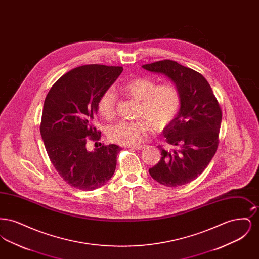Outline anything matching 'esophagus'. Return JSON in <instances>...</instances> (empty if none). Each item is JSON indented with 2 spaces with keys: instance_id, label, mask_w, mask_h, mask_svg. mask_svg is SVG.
<instances>
[{
  "instance_id": "1",
  "label": "esophagus",
  "mask_w": 259,
  "mask_h": 259,
  "mask_svg": "<svg viewBox=\"0 0 259 259\" xmlns=\"http://www.w3.org/2000/svg\"><path fill=\"white\" fill-rule=\"evenodd\" d=\"M128 148H135V149L141 150V149H144V148H146V146H130V147H128Z\"/></svg>"
}]
</instances>
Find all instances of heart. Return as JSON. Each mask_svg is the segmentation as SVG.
Returning a JSON list of instances; mask_svg holds the SVG:
<instances>
[{
    "instance_id": "b5f03b06",
    "label": "heart",
    "mask_w": 259,
    "mask_h": 259,
    "mask_svg": "<svg viewBox=\"0 0 259 259\" xmlns=\"http://www.w3.org/2000/svg\"><path fill=\"white\" fill-rule=\"evenodd\" d=\"M120 89L128 96L139 101L137 120H120L109 128L108 135L112 142L134 146L140 144L153 127L162 130L172 122L182 105L180 89L174 83H157L147 77H136L127 80ZM97 109L106 119L115 111V93L109 88L99 97Z\"/></svg>"
}]
</instances>
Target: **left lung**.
<instances>
[{
	"instance_id": "1",
	"label": "left lung",
	"mask_w": 259,
	"mask_h": 259,
	"mask_svg": "<svg viewBox=\"0 0 259 259\" xmlns=\"http://www.w3.org/2000/svg\"><path fill=\"white\" fill-rule=\"evenodd\" d=\"M142 67L169 77L182 95L177 116L163 129V136L172 148L159 146L162 157L148 172L161 185H186L203 172L217 151L222 109L209 82L196 71L172 60Z\"/></svg>"
}]
</instances>
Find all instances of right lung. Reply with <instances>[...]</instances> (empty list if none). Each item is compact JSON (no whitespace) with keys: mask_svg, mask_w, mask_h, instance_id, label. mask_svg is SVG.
<instances>
[{"mask_svg":"<svg viewBox=\"0 0 259 259\" xmlns=\"http://www.w3.org/2000/svg\"><path fill=\"white\" fill-rule=\"evenodd\" d=\"M122 67L84 65L62 75L50 88L41 115L40 135L62 179L80 190H94L111 180L121 150L116 145L87 150L98 141L94 121L101 94L122 73Z\"/></svg>","mask_w":259,"mask_h":259,"instance_id":"add662e5","label":"right lung"}]
</instances>
